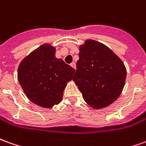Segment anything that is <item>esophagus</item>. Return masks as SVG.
Here are the masks:
<instances>
[{
	"instance_id": "obj_1",
	"label": "esophagus",
	"mask_w": 146,
	"mask_h": 146,
	"mask_svg": "<svg viewBox=\"0 0 146 146\" xmlns=\"http://www.w3.org/2000/svg\"><path fill=\"white\" fill-rule=\"evenodd\" d=\"M70 66H72L74 70H76V64H75V62H72L71 64H70Z\"/></svg>"
}]
</instances>
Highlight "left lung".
Returning a JSON list of instances; mask_svg holds the SVG:
<instances>
[{
	"mask_svg": "<svg viewBox=\"0 0 146 146\" xmlns=\"http://www.w3.org/2000/svg\"><path fill=\"white\" fill-rule=\"evenodd\" d=\"M73 80L92 108H104L119 98L125 84L126 70L122 60L100 42L88 39L80 46Z\"/></svg>",
	"mask_w": 146,
	"mask_h": 146,
	"instance_id": "obj_1",
	"label": "left lung"
}]
</instances>
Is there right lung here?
Listing matches in <instances>:
<instances>
[{
	"instance_id": "1",
	"label": "right lung",
	"mask_w": 146,
	"mask_h": 146,
	"mask_svg": "<svg viewBox=\"0 0 146 146\" xmlns=\"http://www.w3.org/2000/svg\"><path fill=\"white\" fill-rule=\"evenodd\" d=\"M56 49L48 43L24 58L18 67V80L27 97L35 104L51 108L62 101L67 83L75 70L55 57Z\"/></svg>"
}]
</instances>
